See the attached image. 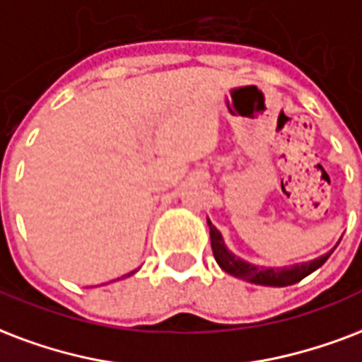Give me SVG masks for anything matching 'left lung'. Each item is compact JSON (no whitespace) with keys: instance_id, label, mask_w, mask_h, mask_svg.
<instances>
[{"instance_id":"1","label":"left lung","mask_w":362,"mask_h":362,"mask_svg":"<svg viewBox=\"0 0 362 362\" xmlns=\"http://www.w3.org/2000/svg\"><path fill=\"white\" fill-rule=\"evenodd\" d=\"M206 224L211 228V245H212V255L214 260L218 262V266L222 267L226 273H230L233 277H239L248 283H255V285H264V286H288L294 285L298 281H302L303 277H308L310 273L325 264L328 260V256L332 255L338 245H336L330 252L319 256L315 260L303 262V264H296L291 267H260L255 264H248V262L241 260L239 256L228 250L222 233L211 224V220H206Z\"/></svg>"}]
</instances>
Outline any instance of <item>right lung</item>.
<instances>
[{
	"label": "right lung",
	"instance_id": "add662e5",
	"mask_svg": "<svg viewBox=\"0 0 362 362\" xmlns=\"http://www.w3.org/2000/svg\"><path fill=\"white\" fill-rule=\"evenodd\" d=\"M132 273H134V272H131V273H127L125 277H129V275H132ZM121 279H123V277H121ZM117 281H119V279H117Z\"/></svg>",
	"mask_w": 362,
	"mask_h": 362
}]
</instances>
